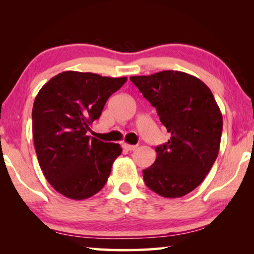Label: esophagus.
<instances>
[{
	"mask_svg": "<svg viewBox=\"0 0 254 254\" xmlns=\"http://www.w3.org/2000/svg\"><path fill=\"white\" fill-rule=\"evenodd\" d=\"M122 148L127 150V151H133V150H135L137 148V145H132V144H128V143H123L122 144Z\"/></svg>",
	"mask_w": 254,
	"mask_h": 254,
	"instance_id": "esophagus-1",
	"label": "esophagus"
}]
</instances>
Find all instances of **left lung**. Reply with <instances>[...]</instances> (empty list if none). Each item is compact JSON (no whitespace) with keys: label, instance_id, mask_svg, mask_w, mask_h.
<instances>
[{"label":"left lung","instance_id":"1","mask_svg":"<svg viewBox=\"0 0 254 254\" xmlns=\"http://www.w3.org/2000/svg\"><path fill=\"white\" fill-rule=\"evenodd\" d=\"M130 79L170 133L168 142L156 148L153 165L143 170L145 185L167 198L189 194L205 179L220 151V107L207 86L186 72L163 70Z\"/></svg>","mask_w":254,"mask_h":254}]
</instances>
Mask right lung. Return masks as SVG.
Here are the masks:
<instances>
[{
    "label": "right lung",
    "instance_id": "1",
    "mask_svg": "<svg viewBox=\"0 0 254 254\" xmlns=\"http://www.w3.org/2000/svg\"><path fill=\"white\" fill-rule=\"evenodd\" d=\"M127 79L63 71L36 96L32 134L38 161L48 183L67 198L81 200L97 194L121 154L120 144L88 136L87 131Z\"/></svg>",
    "mask_w": 254,
    "mask_h": 254
}]
</instances>
